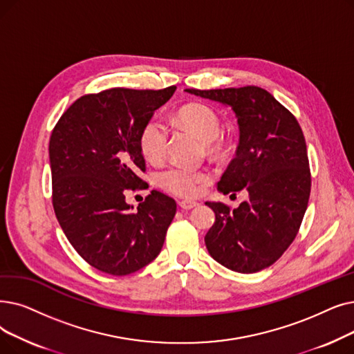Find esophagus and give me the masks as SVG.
Here are the masks:
<instances>
[{"label": "esophagus", "instance_id": "34e87169", "mask_svg": "<svg viewBox=\"0 0 354 354\" xmlns=\"http://www.w3.org/2000/svg\"><path fill=\"white\" fill-rule=\"evenodd\" d=\"M178 205H179L182 209H192L194 207L198 205V203H195V201H179Z\"/></svg>", "mask_w": 354, "mask_h": 354}]
</instances>
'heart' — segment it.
I'll return each instance as SVG.
<instances>
[{
    "instance_id": "heart-1",
    "label": "heart",
    "mask_w": 354,
    "mask_h": 354,
    "mask_svg": "<svg viewBox=\"0 0 354 354\" xmlns=\"http://www.w3.org/2000/svg\"><path fill=\"white\" fill-rule=\"evenodd\" d=\"M178 118L183 126L194 131L204 143H212L221 131L218 113L205 104H188L178 111ZM169 142V129L160 117L147 120L140 133V147L147 160L159 163L166 158ZM211 180L207 171L175 165L159 174L160 187L176 196L192 198L204 189Z\"/></svg>"
}]
</instances>
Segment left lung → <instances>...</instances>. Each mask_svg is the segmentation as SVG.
<instances>
[{
    "instance_id": "obj_1",
    "label": "left lung",
    "mask_w": 354,
    "mask_h": 354,
    "mask_svg": "<svg viewBox=\"0 0 354 354\" xmlns=\"http://www.w3.org/2000/svg\"><path fill=\"white\" fill-rule=\"evenodd\" d=\"M185 91L232 106L240 140L218 191L249 192L248 201L234 209L223 203H205L215 212L205 236L208 253L234 272L266 269L294 241L308 207L311 172L299 122L259 86Z\"/></svg>"
}]
</instances>
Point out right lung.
<instances>
[{"mask_svg":"<svg viewBox=\"0 0 354 354\" xmlns=\"http://www.w3.org/2000/svg\"><path fill=\"white\" fill-rule=\"evenodd\" d=\"M165 89L111 88L76 100L56 122L49 142L52 203L78 254L114 276L140 270L160 253L175 199L153 189L137 209L130 191L149 188L140 133L174 95Z\"/></svg>","mask_w":354,"mask_h":354,"instance_id":"add662e5","label":"right lung"}]
</instances>
